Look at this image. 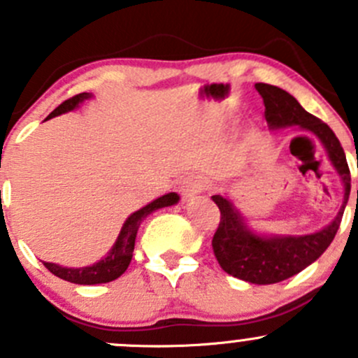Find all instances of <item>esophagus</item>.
<instances>
[{
	"label": "esophagus",
	"instance_id": "obj_1",
	"mask_svg": "<svg viewBox=\"0 0 358 358\" xmlns=\"http://www.w3.org/2000/svg\"><path fill=\"white\" fill-rule=\"evenodd\" d=\"M202 190H204V182L201 180V176H187L180 183V194L185 201L194 199L196 196H199Z\"/></svg>",
	"mask_w": 358,
	"mask_h": 358
}]
</instances>
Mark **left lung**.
<instances>
[{"instance_id": "left-lung-1", "label": "left lung", "mask_w": 358, "mask_h": 358, "mask_svg": "<svg viewBox=\"0 0 358 358\" xmlns=\"http://www.w3.org/2000/svg\"><path fill=\"white\" fill-rule=\"evenodd\" d=\"M255 88L265 103V119L268 128L275 131L287 126H296L301 131L312 133L324 147L329 162L341 176L345 187L343 204L333 222L324 229L305 236H272V234L256 232L229 196L211 197L222 213L218 230L213 237V251L220 266L229 275L251 284L266 286L299 273L329 248L348 202L352 178H350L345 150L326 122L306 112L294 96L279 86L256 83Z\"/></svg>"}]
</instances>
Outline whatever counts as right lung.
Instances as JSON below:
<instances>
[{"label": "right lung", "instance_id": "obj_1", "mask_svg": "<svg viewBox=\"0 0 358 358\" xmlns=\"http://www.w3.org/2000/svg\"><path fill=\"white\" fill-rule=\"evenodd\" d=\"M92 93H79V95L72 96V99L66 100L64 103H60L45 121L48 119L57 117L60 114H66V112L74 110L76 107H79V103H83L85 100L92 99ZM180 201V196L176 192L164 194V196L157 197L152 202H149L147 206L140 208L138 211L131 213V215L126 218V222L122 223L121 232H119L117 239H115L114 246L110 248V251L103 256L102 259L95 262L93 265L88 266H62L57 265V263H48L43 262V265L53 273V275L60 277V279L67 280L72 284H81V286H95V284H106L110 280H115L117 277H121L122 273L128 268L129 262L133 258V249H135V239L136 234H138L140 225H142L143 220L150 215V213L157 211L161 208H168V206H175Z\"/></svg>", "mask_w": 358, "mask_h": 358}]
</instances>
